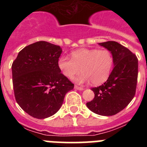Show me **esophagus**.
Segmentation results:
<instances>
[{"instance_id": "1", "label": "esophagus", "mask_w": 147, "mask_h": 147, "mask_svg": "<svg viewBox=\"0 0 147 147\" xmlns=\"http://www.w3.org/2000/svg\"><path fill=\"white\" fill-rule=\"evenodd\" d=\"M74 88L75 89L78 90H84V88H83L82 87H79V86H77V85H75Z\"/></svg>"}]
</instances>
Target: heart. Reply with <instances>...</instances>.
Returning a JSON list of instances; mask_svg holds the SVG:
<instances>
[{"mask_svg":"<svg viewBox=\"0 0 147 147\" xmlns=\"http://www.w3.org/2000/svg\"><path fill=\"white\" fill-rule=\"evenodd\" d=\"M71 59L61 57L57 62L58 67L65 77L71 79L75 75L83 72L75 78L78 83L91 82L98 85L107 80L112 71L113 57L107 49H80L71 52Z\"/></svg>","mask_w":147,"mask_h":147,"instance_id":"1","label":"heart"}]
</instances>
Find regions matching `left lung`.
I'll use <instances>...</instances> for the list:
<instances>
[{"instance_id":"obj_1","label":"left lung","mask_w":147,"mask_h":147,"mask_svg":"<svg viewBox=\"0 0 147 147\" xmlns=\"http://www.w3.org/2000/svg\"><path fill=\"white\" fill-rule=\"evenodd\" d=\"M110 51L113 57V69L101 86L93 88L95 97L86 104L92 112L110 116L124 110L136 94L138 59L134 54L115 41L98 43Z\"/></svg>"}]
</instances>
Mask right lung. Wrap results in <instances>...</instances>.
<instances>
[{"label":"right lung","instance_id":"right-lung-1","mask_svg":"<svg viewBox=\"0 0 147 147\" xmlns=\"http://www.w3.org/2000/svg\"><path fill=\"white\" fill-rule=\"evenodd\" d=\"M62 49L39 41L22 49L11 65L16 102L38 119L54 115L74 85L61 73L57 62Z\"/></svg>","mask_w":147,"mask_h":147}]
</instances>
